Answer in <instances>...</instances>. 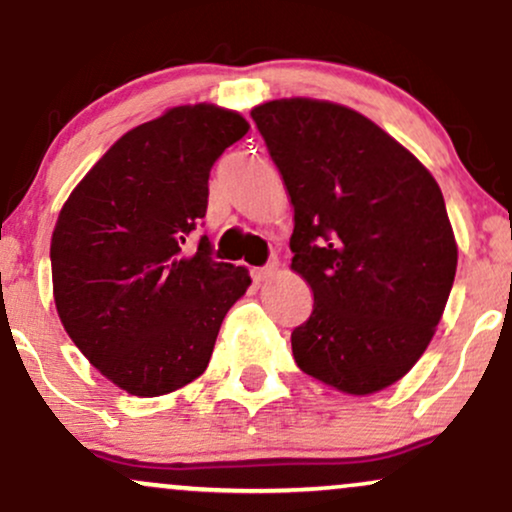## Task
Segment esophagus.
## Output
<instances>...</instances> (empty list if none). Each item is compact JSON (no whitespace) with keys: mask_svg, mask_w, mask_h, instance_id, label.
I'll return each mask as SVG.
<instances>
[{"mask_svg":"<svg viewBox=\"0 0 512 512\" xmlns=\"http://www.w3.org/2000/svg\"><path fill=\"white\" fill-rule=\"evenodd\" d=\"M276 264H267V267H255L252 269V279H255V284H262V281H267V279H272V276L276 274Z\"/></svg>","mask_w":512,"mask_h":512,"instance_id":"obj_1","label":"esophagus"}]
</instances>
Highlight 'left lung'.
Instances as JSON below:
<instances>
[{"label":"left lung","mask_w":512,"mask_h":512,"mask_svg":"<svg viewBox=\"0 0 512 512\" xmlns=\"http://www.w3.org/2000/svg\"><path fill=\"white\" fill-rule=\"evenodd\" d=\"M293 207L291 269L313 313L291 334L298 368L366 397L431 344L457 269L436 178L366 115L317 98L255 105Z\"/></svg>","instance_id":"left-lung-1"}]
</instances>
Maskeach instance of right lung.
Here are the masks:
<instances>
[{"mask_svg": "<svg viewBox=\"0 0 512 512\" xmlns=\"http://www.w3.org/2000/svg\"><path fill=\"white\" fill-rule=\"evenodd\" d=\"M248 129L214 103L168 108L122 134L57 216V315L127 395H168L199 378L223 317L248 291V269L211 260L207 236L192 255L185 248L207 214L211 166Z\"/></svg>", "mask_w": 512, "mask_h": 512, "instance_id": "add662e5", "label": "right lung"}]
</instances>
